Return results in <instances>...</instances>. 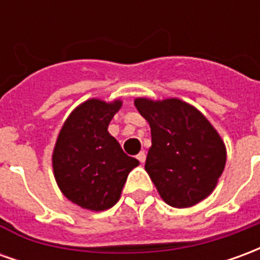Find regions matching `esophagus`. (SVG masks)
<instances>
[{
	"mask_svg": "<svg viewBox=\"0 0 260 260\" xmlns=\"http://www.w3.org/2000/svg\"><path fill=\"white\" fill-rule=\"evenodd\" d=\"M136 158L141 161V163H145V160H146V153L145 152H141L138 156H136Z\"/></svg>",
	"mask_w": 260,
	"mask_h": 260,
	"instance_id": "1",
	"label": "esophagus"
}]
</instances>
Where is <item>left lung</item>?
Returning <instances> with one entry per match:
<instances>
[{"label":"left lung","instance_id":"left-lung-1","mask_svg":"<svg viewBox=\"0 0 260 260\" xmlns=\"http://www.w3.org/2000/svg\"><path fill=\"white\" fill-rule=\"evenodd\" d=\"M135 107L150 125L152 147L145 169L163 201L173 207H189L207 198L227 157L217 131L180 99L153 102L139 97Z\"/></svg>","mask_w":260,"mask_h":260}]
</instances>
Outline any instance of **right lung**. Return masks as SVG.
Segmentation results:
<instances>
[{
    "label": "right lung",
    "instance_id": "add662e5",
    "mask_svg": "<svg viewBox=\"0 0 260 260\" xmlns=\"http://www.w3.org/2000/svg\"><path fill=\"white\" fill-rule=\"evenodd\" d=\"M122 106L90 99L71 113L53 153L54 177L75 205L102 212L118 202L131 170L139 161L125 154L108 124Z\"/></svg>",
    "mask_w": 260,
    "mask_h": 260
}]
</instances>
